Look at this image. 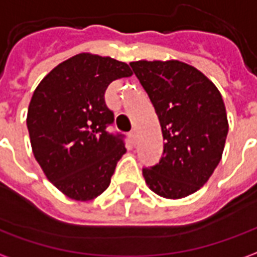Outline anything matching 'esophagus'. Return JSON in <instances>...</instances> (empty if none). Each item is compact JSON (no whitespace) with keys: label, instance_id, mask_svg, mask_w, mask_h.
Wrapping results in <instances>:
<instances>
[{"label":"esophagus","instance_id":"34e87169","mask_svg":"<svg viewBox=\"0 0 257 257\" xmlns=\"http://www.w3.org/2000/svg\"><path fill=\"white\" fill-rule=\"evenodd\" d=\"M129 138H131V140H132V143H136V142H138V131L134 129V131L129 134Z\"/></svg>","mask_w":257,"mask_h":257}]
</instances>
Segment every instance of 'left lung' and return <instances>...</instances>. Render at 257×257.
Here are the masks:
<instances>
[{"label": "left lung", "instance_id": "obj_1", "mask_svg": "<svg viewBox=\"0 0 257 257\" xmlns=\"http://www.w3.org/2000/svg\"><path fill=\"white\" fill-rule=\"evenodd\" d=\"M131 67L156 108L164 136L160 162L143 169L151 191L184 198L204 186L219 165L228 121L216 85L179 60H138Z\"/></svg>", "mask_w": 257, "mask_h": 257}]
</instances>
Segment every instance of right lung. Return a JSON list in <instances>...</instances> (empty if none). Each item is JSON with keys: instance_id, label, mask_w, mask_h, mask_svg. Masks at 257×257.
<instances>
[{"instance_id": "add662e5", "label": "right lung", "mask_w": 257, "mask_h": 257, "mask_svg": "<svg viewBox=\"0 0 257 257\" xmlns=\"http://www.w3.org/2000/svg\"><path fill=\"white\" fill-rule=\"evenodd\" d=\"M132 74L123 62L78 53L51 70L34 90L27 111L33 154L68 198L90 201L110 186L126 149L123 135L107 132L114 114L104 92Z\"/></svg>"}]
</instances>
